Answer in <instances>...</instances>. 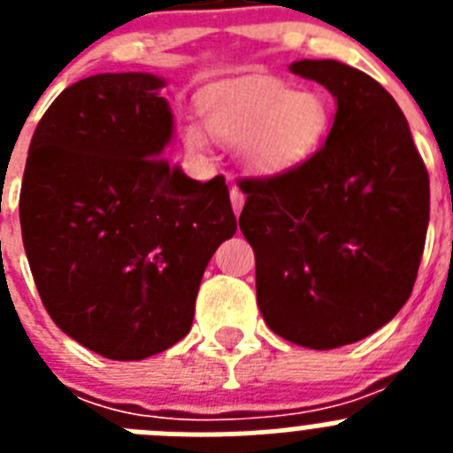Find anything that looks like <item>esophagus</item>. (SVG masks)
Here are the masks:
<instances>
[{
  "instance_id": "1",
  "label": "esophagus",
  "mask_w": 453,
  "mask_h": 453,
  "mask_svg": "<svg viewBox=\"0 0 453 453\" xmlns=\"http://www.w3.org/2000/svg\"><path fill=\"white\" fill-rule=\"evenodd\" d=\"M231 206H234V213L240 215L242 206H245V195L238 186H231Z\"/></svg>"
}]
</instances>
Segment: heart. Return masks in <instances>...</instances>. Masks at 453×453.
<instances>
[{
    "instance_id": "b5f03b06",
    "label": "heart",
    "mask_w": 453,
    "mask_h": 453,
    "mask_svg": "<svg viewBox=\"0 0 453 453\" xmlns=\"http://www.w3.org/2000/svg\"><path fill=\"white\" fill-rule=\"evenodd\" d=\"M208 131L238 145L247 165L281 172L306 161L329 131V106L315 92H299L270 74H247L208 90L202 97ZM188 150H208L206 129L190 122L183 129Z\"/></svg>"
}]
</instances>
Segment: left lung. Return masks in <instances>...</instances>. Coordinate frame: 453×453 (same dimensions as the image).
Segmentation results:
<instances>
[{
  "mask_svg": "<svg viewBox=\"0 0 453 453\" xmlns=\"http://www.w3.org/2000/svg\"><path fill=\"white\" fill-rule=\"evenodd\" d=\"M290 70L338 102L326 142L272 177L240 179V231L272 331L335 349L367 338L413 292L429 226V172L390 92L338 61Z\"/></svg>",
  "mask_w": 453,
  "mask_h": 453,
  "instance_id": "obj_1",
  "label": "left lung"
}]
</instances>
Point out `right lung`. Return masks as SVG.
Masks as SVG:
<instances>
[{"label": "right lung", "mask_w": 453, "mask_h": 453, "mask_svg": "<svg viewBox=\"0 0 453 453\" xmlns=\"http://www.w3.org/2000/svg\"><path fill=\"white\" fill-rule=\"evenodd\" d=\"M145 72L72 83L40 118L19 190L22 242L56 326L111 361L190 331L211 256L235 234L224 177L172 170V113Z\"/></svg>", "instance_id": "add662e5"}]
</instances>
